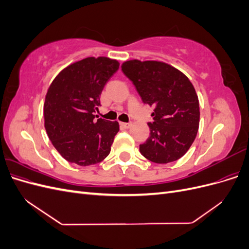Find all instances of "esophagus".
<instances>
[{"instance_id":"obj_1","label":"esophagus","mask_w":249,"mask_h":249,"mask_svg":"<svg viewBox=\"0 0 249 249\" xmlns=\"http://www.w3.org/2000/svg\"><path fill=\"white\" fill-rule=\"evenodd\" d=\"M120 125L124 127V129H129V127H131L132 124L131 123H120Z\"/></svg>"}]
</instances>
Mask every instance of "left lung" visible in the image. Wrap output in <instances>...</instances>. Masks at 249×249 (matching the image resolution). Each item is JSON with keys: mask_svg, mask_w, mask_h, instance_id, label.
Instances as JSON below:
<instances>
[{"mask_svg": "<svg viewBox=\"0 0 249 249\" xmlns=\"http://www.w3.org/2000/svg\"><path fill=\"white\" fill-rule=\"evenodd\" d=\"M122 70L142 102L154 107L149 137L139 147L141 155L158 164L178 160L192 145L199 125V102L192 83L161 61L129 60Z\"/></svg>", "mask_w": 249, "mask_h": 249, "instance_id": "8db88e82", "label": "left lung"}]
</instances>
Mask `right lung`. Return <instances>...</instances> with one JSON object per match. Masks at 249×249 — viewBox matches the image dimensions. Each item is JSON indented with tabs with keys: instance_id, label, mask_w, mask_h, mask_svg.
Listing matches in <instances>:
<instances>
[{
	"instance_id": "obj_1",
	"label": "right lung",
	"mask_w": 249,
	"mask_h": 249,
	"mask_svg": "<svg viewBox=\"0 0 249 249\" xmlns=\"http://www.w3.org/2000/svg\"><path fill=\"white\" fill-rule=\"evenodd\" d=\"M117 60L88 57L60 71L43 104L44 127L52 144L66 161L80 166L102 162L119 131L117 122L95 119L100 96L118 70Z\"/></svg>"
}]
</instances>
